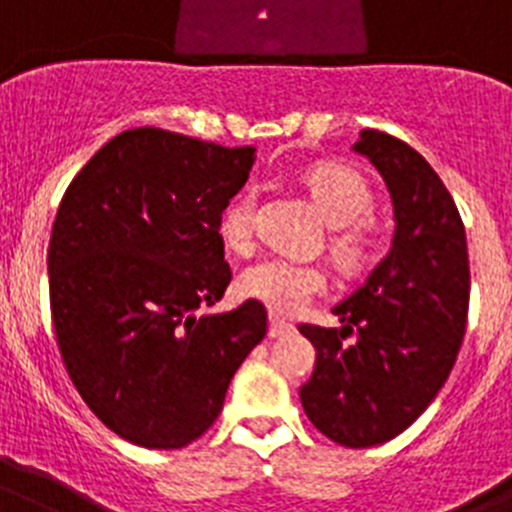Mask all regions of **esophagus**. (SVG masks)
<instances>
[{"instance_id":"esophagus-1","label":"esophagus","mask_w":512,"mask_h":512,"mask_svg":"<svg viewBox=\"0 0 512 512\" xmlns=\"http://www.w3.org/2000/svg\"><path fill=\"white\" fill-rule=\"evenodd\" d=\"M288 333H293V323L278 318V315H270V338H283Z\"/></svg>"}]
</instances>
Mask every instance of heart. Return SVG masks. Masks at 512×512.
Masks as SVG:
<instances>
[{"label": "heart", "instance_id": "b5f03b06", "mask_svg": "<svg viewBox=\"0 0 512 512\" xmlns=\"http://www.w3.org/2000/svg\"><path fill=\"white\" fill-rule=\"evenodd\" d=\"M308 189L323 219L331 224L333 257L348 270L364 267L376 242L374 229L364 219L374 207L369 184L351 169L321 166L308 176ZM219 240L234 255H250L255 250V191H242L224 207ZM237 285L245 298L267 305L275 313H298L328 288V278L321 267L267 257L247 267Z\"/></svg>", "mask_w": 512, "mask_h": 512}]
</instances>
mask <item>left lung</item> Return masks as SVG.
I'll list each match as a JSON object with an SVG mask.
<instances>
[{"label":"left lung","mask_w":512,"mask_h":512,"mask_svg":"<svg viewBox=\"0 0 512 512\" xmlns=\"http://www.w3.org/2000/svg\"><path fill=\"white\" fill-rule=\"evenodd\" d=\"M353 151L384 176L394 242L333 308L341 328L298 326L315 348L300 401L328 439L374 447L414 424L450 376L467 326L470 260L455 199L424 156L374 128L358 133Z\"/></svg>","instance_id":"left-lung-1"}]
</instances>
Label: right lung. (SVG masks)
Listing matches in <instances>:
<instances>
[{
	"mask_svg": "<svg viewBox=\"0 0 512 512\" xmlns=\"http://www.w3.org/2000/svg\"><path fill=\"white\" fill-rule=\"evenodd\" d=\"M252 164V146L131 128L80 169L57 209L47 272L62 361L95 417L138 447L202 437L265 338L257 300L194 315L232 280L219 219Z\"/></svg>",
	"mask_w": 512,
	"mask_h": 512,
	"instance_id": "right-lung-1",
	"label": "right lung"
}]
</instances>
